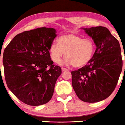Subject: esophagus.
<instances>
[{"instance_id": "34e87169", "label": "esophagus", "mask_w": 125, "mask_h": 125, "mask_svg": "<svg viewBox=\"0 0 125 125\" xmlns=\"http://www.w3.org/2000/svg\"><path fill=\"white\" fill-rule=\"evenodd\" d=\"M61 70H62V72H64V71H67V69H65V68L62 67V69H61Z\"/></svg>"}]
</instances>
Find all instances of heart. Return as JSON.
Returning a JSON list of instances; mask_svg holds the SVG:
<instances>
[{
    "instance_id": "1",
    "label": "heart",
    "mask_w": 125,
    "mask_h": 125,
    "mask_svg": "<svg viewBox=\"0 0 125 125\" xmlns=\"http://www.w3.org/2000/svg\"><path fill=\"white\" fill-rule=\"evenodd\" d=\"M95 51V44L90 38H84L74 33L61 36L58 44L53 43L49 49L50 58L54 62L60 64L64 56V62L76 67L84 66L92 59Z\"/></svg>"
}]
</instances>
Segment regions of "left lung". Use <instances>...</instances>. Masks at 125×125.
Segmentation results:
<instances>
[{"mask_svg":"<svg viewBox=\"0 0 125 125\" xmlns=\"http://www.w3.org/2000/svg\"><path fill=\"white\" fill-rule=\"evenodd\" d=\"M96 50L86 65L71 72L72 86L81 100L96 103L107 98L117 86L123 66L118 40L104 27L83 28Z\"/></svg>","mask_w":125,"mask_h":125,"instance_id":"left-lung-1","label":"left lung"}]
</instances>
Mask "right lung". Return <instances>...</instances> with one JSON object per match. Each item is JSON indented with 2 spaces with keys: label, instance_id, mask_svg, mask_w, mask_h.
I'll use <instances>...</instances> for the list:
<instances>
[{
  "label": "right lung",
  "instance_id": "add662e5",
  "mask_svg": "<svg viewBox=\"0 0 125 125\" xmlns=\"http://www.w3.org/2000/svg\"><path fill=\"white\" fill-rule=\"evenodd\" d=\"M53 28L41 27L18 34L5 49L3 64L8 89L23 103L44 104L51 100L61 68L53 65L49 49Z\"/></svg>",
  "mask_w": 125,
  "mask_h": 125
}]
</instances>
